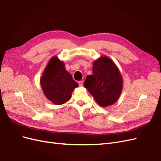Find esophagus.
I'll use <instances>...</instances> for the list:
<instances>
[{
  "label": "esophagus",
  "mask_w": 161,
  "mask_h": 161,
  "mask_svg": "<svg viewBox=\"0 0 161 161\" xmlns=\"http://www.w3.org/2000/svg\"><path fill=\"white\" fill-rule=\"evenodd\" d=\"M79 85L80 86H83V82H82V80H81V81H79Z\"/></svg>",
  "instance_id": "34e87169"
}]
</instances>
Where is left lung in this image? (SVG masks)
I'll use <instances>...</instances> for the list:
<instances>
[{
	"instance_id": "left-lung-1",
	"label": "left lung",
	"mask_w": 161,
	"mask_h": 161,
	"mask_svg": "<svg viewBox=\"0 0 161 161\" xmlns=\"http://www.w3.org/2000/svg\"><path fill=\"white\" fill-rule=\"evenodd\" d=\"M92 75L86 76L84 86L101 107H108L118 100L123 88L122 76L115 63L107 56L93 62Z\"/></svg>"
}]
</instances>
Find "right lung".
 Instances as JSON below:
<instances>
[{"label": "right lung", "mask_w": 161, "mask_h": 161, "mask_svg": "<svg viewBox=\"0 0 161 161\" xmlns=\"http://www.w3.org/2000/svg\"><path fill=\"white\" fill-rule=\"evenodd\" d=\"M40 83L43 93L56 105H62L69 101L72 92L78 86L72 75L65 69L64 63L53 56L43 72Z\"/></svg>", "instance_id": "right-lung-1"}]
</instances>
